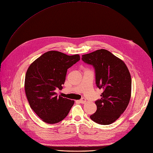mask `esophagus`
<instances>
[{
    "mask_svg": "<svg viewBox=\"0 0 153 153\" xmlns=\"http://www.w3.org/2000/svg\"><path fill=\"white\" fill-rule=\"evenodd\" d=\"M79 102H80L81 103H82V104H84V103H85V102H86V100H85V98H82L81 100H79Z\"/></svg>",
    "mask_w": 153,
    "mask_h": 153,
    "instance_id": "1",
    "label": "esophagus"
}]
</instances>
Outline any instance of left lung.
Listing matches in <instances>:
<instances>
[{"mask_svg":"<svg viewBox=\"0 0 153 153\" xmlns=\"http://www.w3.org/2000/svg\"><path fill=\"white\" fill-rule=\"evenodd\" d=\"M82 60L93 65L97 87L104 90L101 98L95 102L97 111L90 118L99 124H112L129 104L131 94L129 71L121 59L105 49L82 55Z\"/></svg>","mask_w":153,"mask_h":153,"instance_id":"8db88e82","label":"left lung"}]
</instances>
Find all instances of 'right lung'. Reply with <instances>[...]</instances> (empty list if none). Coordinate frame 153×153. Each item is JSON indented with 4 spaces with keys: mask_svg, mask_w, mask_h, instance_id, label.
I'll return each instance as SVG.
<instances>
[{
    "mask_svg": "<svg viewBox=\"0 0 153 153\" xmlns=\"http://www.w3.org/2000/svg\"><path fill=\"white\" fill-rule=\"evenodd\" d=\"M80 60L79 54L68 56L51 51L29 67L25 77V92L31 109L48 124H56L68 116L74 101L57 96L62 89L68 69Z\"/></svg>",
    "mask_w": 153,
    "mask_h": 153,
    "instance_id": "right-lung-1",
    "label": "right lung"
}]
</instances>
